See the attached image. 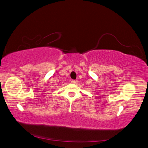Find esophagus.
Wrapping results in <instances>:
<instances>
[{"mask_svg":"<svg viewBox=\"0 0 148 148\" xmlns=\"http://www.w3.org/2000/svg\"><path fill=\"white\" fill-rule=\"evenodd\" d=\"M72 83L73 84H77V80H72Z\"/></svg>","mask_w":148,"mask_h":148,"instance_id":"esophagus-1","label":"esophagus"}]
</instances>
